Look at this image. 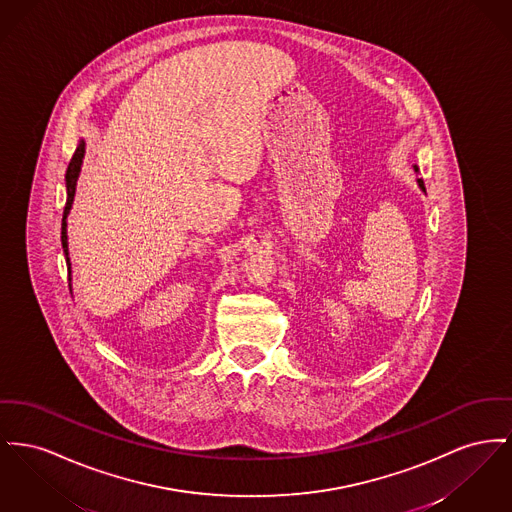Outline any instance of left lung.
I'll use <instances>...</instances> for the list:
<instances>
[{
	"label": "left lung",
	"mask_w": 512,
	"mask_h": 512,
	"mask_svg": "<svg viewBox=\"0 0 512 512\" xmlns=\"http://www.w3.org/2000/svg\"><path fill=\"white\" fill-rule=\"evenodd\" d=\"M414 170H416V172H418V170H420V168H418V166H414ZM418 185H420L421 191H425V185H423V180H418Z\"/></svg>",
	"instance_id": "8db88e82"
}]
</instances>
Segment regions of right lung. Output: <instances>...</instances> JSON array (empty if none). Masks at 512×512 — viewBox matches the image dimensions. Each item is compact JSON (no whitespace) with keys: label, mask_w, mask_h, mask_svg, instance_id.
<instances>
[{"label":"right lung","mask_w":512,"mask_h":512,"mask_svg":"<svg viewBox=\"0 0 512 512\" xmlns=\"http://www.w3.org/2000/svg\"><path fill=\"white\" fill-rule=\"evenodd\" d=\"M83 156H85V141L79 143L77 151L73 154L67 172H65V187H67V201H65V209H63V218H61V245H63V253H65V261H67V271L71 272V263H69V249H67V214L71 211L73 205V197H75V187H77V178L81 172V164H83Z\"/></svg>","instance_id":"obj_1"}]
</instances>
